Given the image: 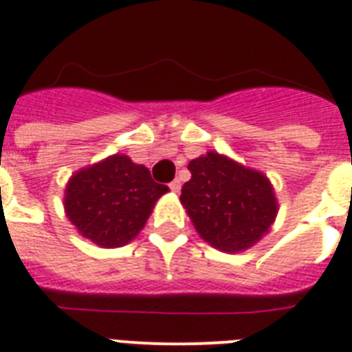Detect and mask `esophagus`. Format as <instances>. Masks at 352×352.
I'll use <instances>...</instances> for the list:
<instances>
[{
  "instance_id": "34e87169",
  "label": "esophagus",
  "mask_w": 352,
  "mask_h": 352,
  "mask_svg": "<svg viewBox=\"0 0 352 352\" xmlns=\"http://www.w3.org/2000/svg\"><path fill=\"white\" fill-rule=\"evenodd\" d=\"M168 189L173 190V192H179V189H182V184H179V179H174V182H170V184H168Z\"/></svg>"
}]
</instances>
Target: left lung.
I'll use <instances>...</instances> for the list:
<instances>
[{
  "mask_svg": "<svg viewBox=\"0 0 352 352\" xmlns=\"http://www.w3.org/2000/svg\"><path fill=\"white\" fill-rule=\"evenodd\" d=\"M189 170L179 199L210 245L225 252L245 251L269 230L278 204L263 174L216 153L192 160Z\"/></svg>",
  "mask_w": 352,
  "mask_h": 352,
  "instance_id": "obj_1",
  "label": "left lung"
}]
</instances>
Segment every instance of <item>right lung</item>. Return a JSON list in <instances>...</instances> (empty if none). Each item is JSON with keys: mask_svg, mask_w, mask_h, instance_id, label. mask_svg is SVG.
<instances>
[{"mask_svg": "<svg viewBox=\"0 0 352 352\" xmlns=\"http://www.w3.org/2000/svg\"><path fill=\"white\" fill-rule=\"evenodd\" d=\"M167 190L151 178L147 167L116 154L70 178L65 210L96 245L122 247L143 229L156 199Z\"/></svg>", "mask_w": 352, "mask_h": 352, "instance_id": "add662e5", "label": "right lung"}]
</instances>
